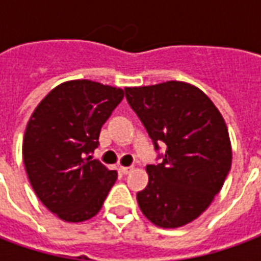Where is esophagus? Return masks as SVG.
<instances>
[{"instance_id": "1", "label": "esophagus", "mask_w": 261, "mask_h": 261, "mask_svg": "<svg viewBox=\"0 0 261 261\" xmlns=\"http://www.w3.org/2000/svg\"><path fill=\"white\" fill-rule=\"evenodd\" d=\"M120 170H121V173H124V175H128L131 170H133V168H131V166H121V168H120Z\"/></svg>"}]
</instances>
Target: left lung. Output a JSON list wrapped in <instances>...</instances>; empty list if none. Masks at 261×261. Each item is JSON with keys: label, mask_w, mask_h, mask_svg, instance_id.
<instances>
[{"label": "left lung", "mask_w": 261, "mask_h": 261, "mask_svg": "<svg viewBox=\"0 0 261 261\" xmlns=\"http://www.w3.org/2000/svg\"><path fill=\"white\" fill-rule=\"evenodd\" d=\"M124 91L155 149L158 144L166 149L161 164L147 166L138 205L161 228L189 224L210 207L229 173L232 147L224 117L201 89L181 81Z\"/></svg>", "instance_id": "left-lung-1"}]
</instances>
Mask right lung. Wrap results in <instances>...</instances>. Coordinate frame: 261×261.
Wrapping results in <instances>:
<instances>
[{
    "instance_id": "obj_1",
    "label": "right lung",
    "mask_w": 261,
    "mask_h": 261,
    "mask_svg": "<svg viewBox=\"0 0 261 261\" xmlns=\"http://www.w3.org/2000/svg\"><path fill=\"white\" fill-rule=\"evenodd\" d=\"M124 97L121 88L67 81L48 92L26 125L22 155L43 205L65 222L95 217L117 179L91 152L105 121Z\"/></svg>"
}]
</instances>
